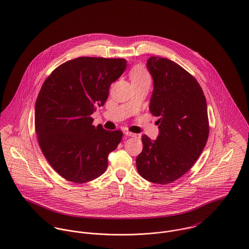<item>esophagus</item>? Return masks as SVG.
<instances>
[{
	"instance_id": "esophagus-1",
	"label": "esophagus",
	"mask_w": 249,
	"mask_h": 249,
	"mask_svg": "<svg viewBox=\"0 0 249 249\" xmlns=\"http://www.w3.org/2000/svg\"><path fill=\"white\" fill-rule=\"evenodd\" d=\"M127 137H137V135L136 134H134V133H131V132H129V131H125V133H124Z\"/></svg>"
}]
</instances>
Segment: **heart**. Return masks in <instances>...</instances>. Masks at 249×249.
Listing matches in <instances>:
<instances>
[{
	"mask_svg": "<svg viewBox=\"0 0 249 249\" xmlns=\"http://www.w3.org/2000/svg\"><path fill=\"white\" fill-rule=\"evenodd\" d=\"M144 80L150 81V76L148 72L142 67L135 68L131 72V81H144Z\"/></svg>",
	"mask_w": 249,
	"mask_h": 249,
	"instance_id": "heart-1",
	"label": "heart"
}]
</instances>
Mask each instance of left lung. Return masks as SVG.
Returning <instances> with one entry per match:
<instances>
[{
	"instance_id": "obj_1",
	"label": "left lung",
	"mask_w": 249,
	"mask_h": 249,
	"mask_svg": "<svg viewBox=\"0 0 249 249\" xmlns=\"http://www.w3.org/2000/svg\"><path fill=\"white\" fill-rule=\"evenodd\" d=\"M147 69L154 81L149 108L160 117V134L156 140L142 136L136 162L143 178L164 185L188 172L203 151L209 135L207 105L199 84L177 63L152 56Z\"/></svg>"
}]
</instances>
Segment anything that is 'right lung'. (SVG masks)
Returning <instances> with one entry per match:
<instances>
[{
  "label": "right lung",
  "instance_id": "right-lung-1",
  "mask_svg": "<svg viewBox=\"0 0 249 249\" xmlns=\"http://www.w3.org/2000/svg\"><path fill=\"white\" fill-rule=\"evenodd\" d=\"M126 67L121 58L79 57L60 65L43 84L35 131L45 158L67 180L85 183L106 171L123 133L94 127L90 115L104 105Z\"/></svg>",
  "mask_w": 249,
  "mask_h": 249
}]
</instances>
